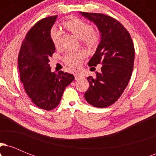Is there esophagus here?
<instances>
[{
  "instance_id": "obj_1",
  "label": "esophagus",
  "mask_w": 156,
  "mask_h": 156,
  "mask_svg": "<svg viewBox=\"0 0 156 156\" xmlns=\"http://www.w3.org/2000/svg\"><path fill=\"white\" fill-rule=\"evenodd\" d=\"M82 78V76H81V75L78 74V73H76V74H75V78H76V80H80V78Z\"/></svg>"
}]
</instances>
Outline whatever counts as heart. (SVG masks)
<instances>
[{
  "label": "heart",
  "mask_w": 156,
  "mask_h": 156,
  "mask_svg": "<svg viewBox=\"0 0 156 156\" xmlns=\"http://www.w3.org/2000/svg\"><path fill=\"white\" fill-rule=\"evenodd\" d=\"M64 26L69 31L72 32L78 38L82 39V42L87 45L94 46L99 40V34L98 31L92 29V27L88 23L80 19L74 18L66 21ZM60 30L56 27H53L51 31V37L55 46H58L61 39ZM85 53L83 51H69L64 56V62L69 67L77 69L80 66Z\"/></svg>",
  "instance_id": "obj_1"
}]
</instances>
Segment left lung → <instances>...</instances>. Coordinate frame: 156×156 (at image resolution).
I'll return each mask as SVG.
<instances>
[{"label":"left lung","mask_w":156,"mask_h":156,"mask_svg":"<svg viewBox=\"0 0 156 156\" xmlns=\"http://www.w3.org/2000/svg\"><path fill=\"white\" fill-rule=\"evenodd\" d=\"M96 25L101 34V42L89 66L95 70L101 64V72L95 78H87L89 87L84 97L90 105L106 108L119 99L132 75L134 63V46L130 34L117 20L98 13L80 12Z\"/></svg>","instance_id":"1"}]
</instances>
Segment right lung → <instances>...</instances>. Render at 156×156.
Segmentation results:
<instances>
[{"label":"right lung","instance_id":"obj_1","mask_svg":"<svg viewBox=\"0 0 156 156\" xmlns=\"http://www.w3.org/2000/svg\"><path fill=\"white\" fill-rule=\"evenodd\" d=\"M57 15L37 22L27 33L18 55L20 80L32 102L39 108L52 110L60 103L66 87L75 79L73 74L51 72L49 58L55 48L51 30Z\"/></svg>","mask_w":156,"mask_h":156}]
</instances>
